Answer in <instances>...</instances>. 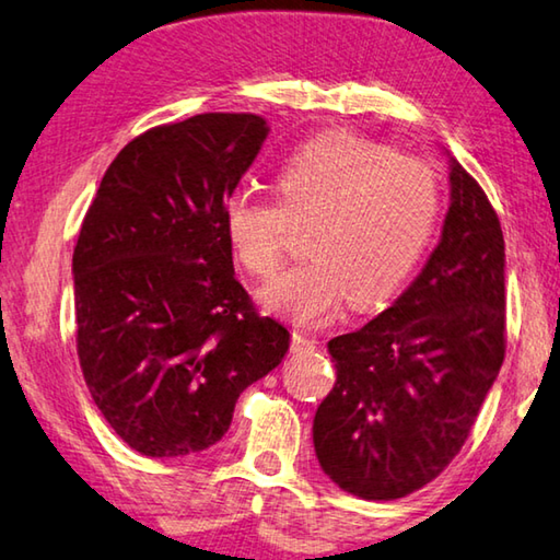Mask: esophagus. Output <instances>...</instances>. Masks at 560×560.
<instances>
[{
    "label": "esophagus",
    "mask_w": 560,
    "mask_h": 560,
    "mask_svg": "<svg viewBox=\"0 0 560 560\" xmlns=\"http://www.w3.org/2000/svg\"><path fill=\"white\" fill-rule=\"evenodd\" d=\"M291 351L294 353H314L316 351V339L308 336L306 331H294L291 334Z\"/></svg>",
    "instance_id": "34e87169"
}]
</instances>
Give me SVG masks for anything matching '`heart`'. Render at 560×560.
<instances>
[{"label":"heart","instance_id":"obj_1","mask_svg":"<svg viewBox=\"0 0 560 560\" xmlns=\"http://www.w3.org/2000/svg\"><path fill=\"white\" fill-rule=\"evenodd\" d=\"M277 186L279 199L246 186L232 191L221 217L234 256L256 279L281 271L289 221H312V256L261 291L266 308L299 324L324 322L349 299L359 308L392 299L441 217L436 168L353 131L304 141L283 159Z\"/></svg>","mask_w":560,"mask_h":560}]
</instances>
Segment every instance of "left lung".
I'll return each mask as SVG.
<instances>
[{
    "mask_svg": "<svg viewBox=\"0 0 560 560\" xmlns=\"http://www.w3.org/2000/svg\"><path fill=\"white\" fill-rule=\"evenodd\" d=\"M448 182L419 277L374 322L328 341L336 384L314 416L316 458L366 501L404 499L454 460L503 363L501 221L456 159Z\"/></svg>",
    "mask_w": 560,
    "mask_h": 560,
    "instance_id": "obj_1",
    "label": "left lung"
}]
</instances>
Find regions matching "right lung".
<instances>
[{
  "label": "right lung",
  "instance_id": "right-lung-1",
  "mask_svg": "<svg viewBox=\"0 0 560 560\" xmlns=\"http://www.w3.org/2000/svg\"><path fill=\"white\" fill-rule=\"evenodd\" d=\"M256 114H197L131 139L79 232L77 353L106 423L141 456L203 451L289 331L234 277L224 201L259 154Z\"/></svg>",
  "mask_w": 560,
  "mask_h": 560
}]
</instances>
